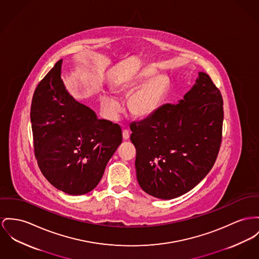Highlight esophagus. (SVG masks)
I'll return each mask as SVG.
<instances>
[{
    "mask_svg": "<svg viewBox=\"0 0 259 259\" xmlns=\"http://www.w3.org/2000/svg\"><path fill=\"white\" fill-rule=\"evenodd\" d=\"M122 138H123L124 140H126V139L130 138V132H128L127 130H123V131H122Z\"/></svg>",
    "mask_w": 259,
    "mask_h": 259,
    "instance_id": "obj_1",
    "label": "esophagus"
}]
</instances>
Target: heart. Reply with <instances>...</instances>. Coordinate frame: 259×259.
I'll list each match as a JSON object with an SVG mask.
<instances>
[{
  "instance_id": "1",
  "label": "heart",
  "mask_w": 259,
  "mask_h": 259,
  "mask_svg": "<svg viewBox=\"0 0 259 259\" xmlns=\"http://www.w3.org/2000/svg\"><path fill=\"white\" fill-rule=\"evenodd\" d=\"M151 75V70H145L138 76L119 81L113 87L117 94L128 96L142 85L127 101V109L134 117L147 118L153 115L169 90L170 79L167 75ZM100 105L104 115L108 119H115L121 110L118 101L108 93L100 95Z\"/></svg>"
}]
</instances>
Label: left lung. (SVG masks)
<instances>
[{
    "label": "left lung",
    "instance_id": "1",
    "mask_svg": "<svg viewBox=\"0 0 259 259\" xmlns=\"http://www.w3.org/2000/svg\"><path fill=\"white\" fill-rule=\"evenodd\" d=\"M178 104H165L134 121L137 178L146 193L161 199L185 194L212 169L220 150L223 98L205 72Z\"/></svg>",
    "mask_w": 259,
    "mask_h": 259
}]
</instances>
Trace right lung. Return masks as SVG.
Here are the masks:
<instances>
[{"instance_id": "add662e5", "label": "right lung", "mask_w": 259, "mask_h": 259, "mask_svg": "<svg viewBox=\"0 0 259 259\" xmlns=\"http://www.w3.org/2000/svg\"><path fill=\"white\" fill-rule=\"evenodd\" d=\"M60 60L38 83L32 97L34 154L44 177L71 195L93 190L122 140L121 126L98 120L75 101L61 79Z\"/></svg>"}]
</instances>
